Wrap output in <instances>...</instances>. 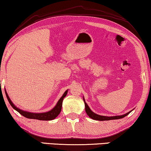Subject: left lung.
<instances>
[{
  "mask_svg": "<svg viewBox=\"0 0 151 151\" xmlns=\"http://www.w3.org/2000/svg\"><path fill=\"white\" fill-rule=\"evenodd\" d=\"M83 99L84 103H85V107H86V112L88 114V116L90 118H91L93 120H100V121H104V120H118V119H120L125 117L128 115L129 114H130L131 111H129L127 112V114H123V115H120V116H101L99 115V114H95L94 112H93L92 110L90 109V108L89 107V106L88 105V104L86 103V101H85L84 98L83 97Z\"/></svg>",
  "mask_w": 151,
  "mask_h": 151,
  "instance_id": "left-lung-1",
  "label": "left lung"
}]
</instances>
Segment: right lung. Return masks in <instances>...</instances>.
<instances>
[{
  "label": "right lung",
  "instance_id": "right-lung-1",
  "mask_svg": "<svg viewBox=\"0 0 151 151\" xmlns=\"http://www.w3.org/2000/svg\"><path fill=\"white\" fill-rule=\"evenodd\" d=\"M5 92L6 96L7 98L8 101H9L10 105H12V107L14 108L15 110H16L17 111L19 112L21 115L24 116L25 118H30V119H35V120H54L56 117H57V116L60 114L61 107H62L63 100L65 96H66L67 93H68V90L63 93L62 96L60 98V99H59L58 102L57 103L56 105H55V107L50 110V111H47V112H43V113H33V112L24 111V110L19 109L18 107H17L16 106L12 103L11 99H9V96H8L6 90H5Z\"/></svg>",
  "mask_w": 151,
  "mask_h": 151
}]
</instances>
